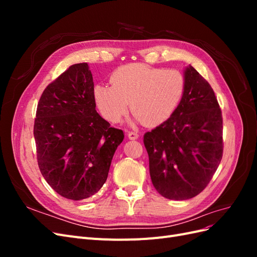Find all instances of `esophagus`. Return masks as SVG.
<instances>
[{"label": "esophagus", "instance_id": "obj_1", "mask_svg": "<svg viewBox=\"0 0 257 257\" xmlns=\"http://www.w3.org/2000/svg\"><path fill=\"white\" fill-rule=\"evenodd\" d=\"M127 137L128 139H131V141H135V139L139 137V135L135 133V132H127Z\"/></svg>", "mask_w": 257, "mask_h": 257}]
</instances>
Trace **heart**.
<instances>
[{"label":"heart","instance_id":"b5f03b06","mask_svg":"<svg viewBox=\"0 0 257 257\" xmlns=\"http://www.w3.org/2000/svg\"><path fill=\"white\" fill-rule=\"evenodd\" d=\"M111 85L96 84L93 97L104 118L119 122L131 109L135 122L158 126L174 114L185 90L183 75L176 69L128 64L114 71Z\"/></svg>","mask_w":257,"mask_h":257}]
</instances>
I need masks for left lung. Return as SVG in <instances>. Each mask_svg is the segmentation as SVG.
Returning <instances> with one entry per match:
<instances>
[{"instance_id": "8db88e82", "label": "left lung", "mask_w": 257, "mask_h": 257, "mask_svg": "<svg viewBox=\"0 0 257 257\" xmlns=\"http://www.w3.org/2000/svg\"><path fill=\"white\" fill-rule=\"evenodd\" d=\"M185 90L170 118L144 136L152 184L168 199H190L203 191L222 160V113L212 88L192 65Z\"/></svg>"}]
</instances>
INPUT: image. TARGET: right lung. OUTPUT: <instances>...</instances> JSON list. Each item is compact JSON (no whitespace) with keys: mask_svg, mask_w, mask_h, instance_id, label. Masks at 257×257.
I'll list each match as a JSON object with an SVG mask.
<instances>
[{"mask_svg":"<svg viewBox=\"0 0 257 257\" xmlns=\"http://www.w3.org/2000/svg\"><path fill=\"white\" fill-rule=\"evenodd\" d=\"M88 63L69 66L45 89L34 124L38 167L61 196L82 200L106 182L121 130L95 109Z\"/></svg>","mask_w":257,"mask_h":257,"instance_id":"right-lung-1","label":"right lung"}]
</instances>
